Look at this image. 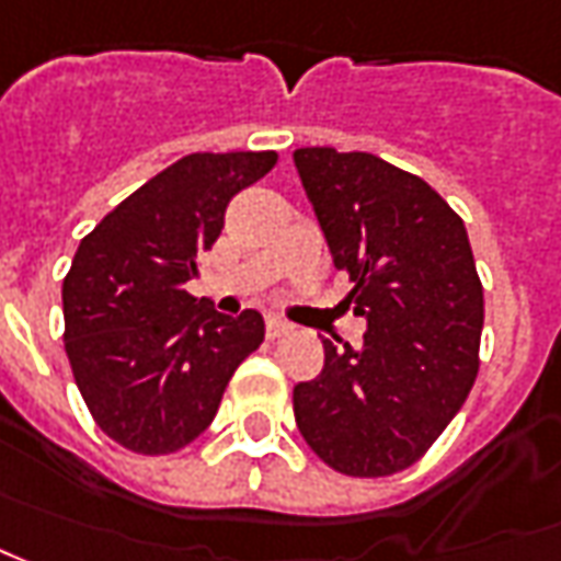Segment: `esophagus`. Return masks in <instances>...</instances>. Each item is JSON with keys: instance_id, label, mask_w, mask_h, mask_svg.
Masks as SVG:
<instances>
[{"instance_id": "34e87169", "label": "esophagus", "mask_w": 561, "mask_h": 561, "mask_svg": "<svg viewBox=\"0 0 561 561\" xmlns=\"http://www.w3.org/2000/svg\"><path fill=\"white\" fill-rule=\"evenodd\" d=\"M289 333H293V327L284 324L280 318H268V324H265V336H268V340H284Z\"/></svg>"}]
</instances>
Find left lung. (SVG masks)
Here are the masks:
<instances>
[{
    "label": "left lung",
    "instance_id": "obj_1",
    "mask_svg": "<svg viewBox=\"0 0 561 561\" xmlns=\"http://www.w3.org/2000/svg\"><path fill=\"white\" fill-rule=\"evenodd\" d=\"M348 306L367 318L360 348L324 340V370L293 389L308 447L352 479L413 466L463 408L479 377L484 293L463 219L420 175L374 153H293Z\"/></svg>",
    "mask_w": 561,
    "mask_h": 561
}]
</instances>
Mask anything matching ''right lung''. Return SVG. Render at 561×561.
Masks as SVG:
<instances>
[{
	"mask_svg": "<svg viewBox=\"0 0 561 561\" xmlns=\"http://www.w3.org/2000/svg\"><path fill=\"white\" fill-rule=\"evenodd\" d=\"M274 163V150L187 153L79 243L61 289L64 352L98 430L131 454L191 445L265 340L259 311L225 318L184 284L219 240L231 197Z\"/></svg>",
	"mask_w": 561,
	"mask_h": 561,
	"instance_id": "1",
	"label": "right lung"
}]
</instances>
